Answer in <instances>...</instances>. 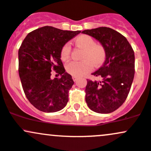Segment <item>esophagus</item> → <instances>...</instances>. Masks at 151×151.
<instances>
[{"mask_svg":"<svg viewBox=\"0 0 151 151\" xmlns=\"http://www.w3.org/2000/svg\"><path fill=\"white\" fill-rule=\"evenodd\" d=\"M72 78H73V81H77L78 78L76 77V76H73Z\"/></svg>","mask_w":151,"mask_h":151,"instance_id":"34e87169","label":"esophagus"}]
</instances>
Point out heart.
<instances>
[{"label": "heart", "mask_w": 151, "mask_h": 151, "mask_svg": "<svg viewBox=\"0 0 151 151\" xmlns=\"http://www.w3.org/2000/svg\"><path fill=\"white\" fill-rule=\"evenodd\" d=\"M76 46L84 50L82 61H71L65 66L68 73L76 77L86 75L93 69V65L96 67L101 66L106 60V50L101 44L96 43L94 39L87 35H80L76 38ZM71 47L69 43H65L62 47L60 52V59L68 61L70 57Z\"/></svg>", "instance_id": "obj_1"}]
</instances>
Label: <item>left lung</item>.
I'll return each instance as SVG.
<instances>
[{
    "mask_svg": "<svg viewBox=\"0 0 151 151\" xmlns=\"http://www.w3.org/2000/svg\"><path fill=\"white\" fill-rule=\"evenodd\" d=\"M82 33L99 40L106 54L103 65L92 73L101 77L102 81L87 79L86 101L95 112H113L125 101L133 81V49L125 37L109 27L84 30Z\"/></svg>",
    "mask_w": 151,
    "mask_h": 151,
    "instance_id": "left-lung-1",
    "label": "left lung"
}]
</instances>
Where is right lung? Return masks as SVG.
<instances>
[{"instance_id": "obj_1", "label": "right lung", "mask_w": 151, "mask_h": 151, "mask_svg": "<svg viewBox=\"0 0 151 151\" xmlns=\"http://www.w3.org/2000/svg\"><path fill=\"white\" fill-rule=\"evenodd\" d=\"M81 31L62 30L52 27H41L25 37L19 50V73L27 99L40 111L55 112L68 101L73 85L60 60V50ZM52 72L60 78H51Z\"/></svg>"}]
</instances>
